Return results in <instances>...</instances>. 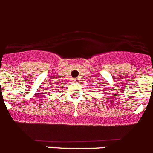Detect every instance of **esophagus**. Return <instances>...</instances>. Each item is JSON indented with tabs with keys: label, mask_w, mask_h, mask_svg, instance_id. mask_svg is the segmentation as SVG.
Here are the masks:
<instances>
[{
	"label": "esophagus",
	"mask_w": 153,
	"mask_h": 153,
	"mask_svg": "<svg viewBox=\"0 0 153 153\" xmlns=\"http://www.w3.org/2000/svg\"><path fill=\"white\" fill-rule=\"evenodd\" d=\"M77 79H76V78H75V79H73V82H76V81H77Z\"/></svg>",
	"instance_id": "34e87169"
}]
</instances>
